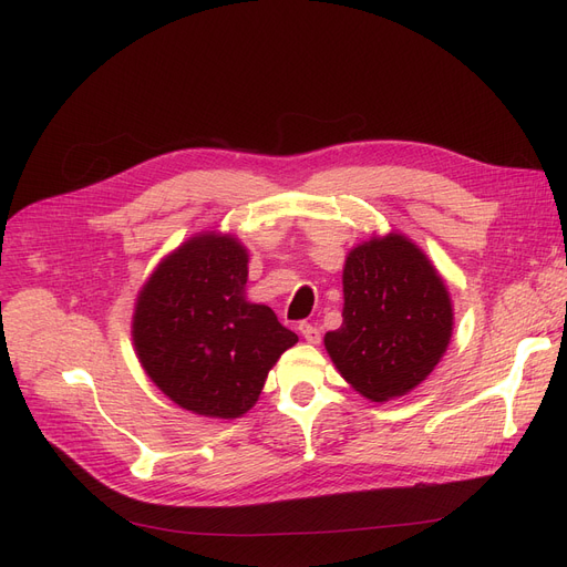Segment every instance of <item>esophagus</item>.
Here are the masks:
<instances>
[{
	"label": "esophagus",
	"mask_w": 567,
	"mask_h": 567,
	"mask_svg": "<svg viewBox=\"0 0 567 567\" xmlns=\"http://www.w3.org/2000/svg\"><path fill=\"white\" fill-rule=\"evenodd\" d=\"M299 331H301L303 340H306V342H310V344H317V342L321 340V333H319L317 326H312V323H308V321L299 323Z\"/></svg>",
	"instance_id": "obj_1"
}]
</instances>
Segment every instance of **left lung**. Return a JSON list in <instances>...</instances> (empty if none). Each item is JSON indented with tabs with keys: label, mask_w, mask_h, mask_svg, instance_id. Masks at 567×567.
Wrapping results in <instances>:
<instances>
[{
	"label": "left lung",
	"mask_w": 567,
	"mask_h": 567,
	"mask_svg": "<svg viewBox=\"0 0 567 567\" xmlns=\"http://www.w3.org/2000/svg\"><path fill=\"white\" fill-rule=\"evenodd\" d=\"M342 326L323 338L340 374L372 402L415 389L441 361L453 306L436 268L409 238L353 248L344 264Z\"/></svg>",
	"instance_id": "left-lung-1"
}]
</instances>
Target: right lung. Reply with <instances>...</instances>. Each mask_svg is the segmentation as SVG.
Returning a JSON list of instances; mask_svg holds the SVG:
<instances>
[{
    "label": "right lung",
    "mask_w": 567,
    "mask_h": 567,
    "mask_svg": "<svg viewBox=\"0 0 567 567\" xmlns=\"http://www.w3.org/2000/svg\"><path fill=\"white\" fill-rule=\"evenodd\" d=\"M248 255L231 236L199 234L148 278L135 306L140 363L178 406L238 419L268 370L299 342L268 306L246 301Z\"/></svg>",
    "instance_id": "add662e5"
}]
</instances>
